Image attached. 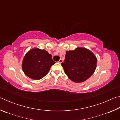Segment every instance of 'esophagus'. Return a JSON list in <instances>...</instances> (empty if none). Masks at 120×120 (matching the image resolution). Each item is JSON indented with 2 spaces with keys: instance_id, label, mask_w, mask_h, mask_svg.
Here are the masks:
<instances>
[{
  "instance_id": "34e87169",
  "label": "esophagus",
  "mask_w": 120,
  "mask_h": 120,
  "mask_svg": "<svg viewBox=\"0 0 120 120\" xmlns=\"http://www.w3.org/2000/svg\"><path fill=\"white\" fill-rule=\"evenodd\" d=\"M58 62H59V63H60V64H61V63L62 62V60L61 59H60L59 60Z\"/></svg>"
}]
</instances>
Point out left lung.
Masks as SVG:
<instances>
[{
    "label": "left lung",
    "mask_w": 120,
    "mask_h": 120,
    "mask_svg": "<svg viewBox=\"0 0 120 120\" xmlns=\"http://www.w3.org/2000/svg\"><path fill=\"white\" fill-rule=\"evenodd\" d=\"M97 59L88 49L78 47L66 52L64 62L61 64L64 72L76 83L86 81L94 74Z\"/></svg>",
    "instance_id": "obj_1"
}]
</instances>
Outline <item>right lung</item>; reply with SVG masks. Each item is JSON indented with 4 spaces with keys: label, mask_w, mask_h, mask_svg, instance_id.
<instances>
[{
    "label": "right lung",
    "mask_w": 120,
    "mask_h": 120,
    "mask_svg": "<svg viewBox=\"0 0 120 120\" xmlns=\"http://www.w3.org/2000/svg\"><path fill=\"white\" fill-rule=\"evenodd\" d=\"M55 63L47 51L35 48L26 53L22 61V67L27 77L34 80H39L48 74Z\"/></svg>",
    "instance_id": "add662e5"
}]
</instances>
